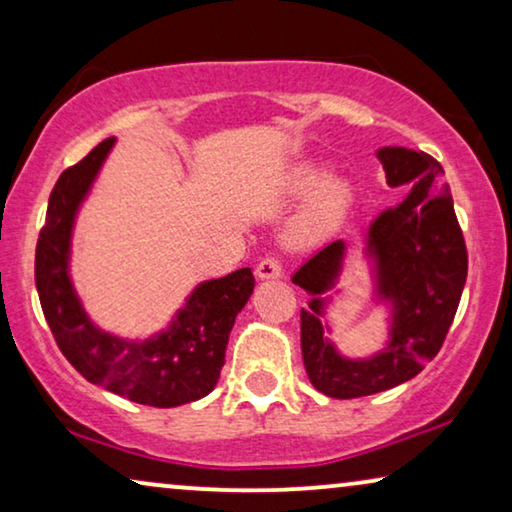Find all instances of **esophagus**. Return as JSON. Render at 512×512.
I'll list each match as a JSON object with an SVG mask.
<instances>
[{
	"label": "esophagus",
	"mask_w": 512,
	"mask_h": 512,
	"mask_svg": "<svg viewBox=\"0 0 512 512\" xmlns=\"http://www.w3.org/2000/svg\"><path fill=\"white\" fill-rule=\"evenodd\" d=\"M258 279H277L282 277V263L277 261L275 256H265L261 263L256 265Z\"/></svg>",
	"instance_id": "obj_1"
}]
</instances>
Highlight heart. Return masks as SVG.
Masks as SVG:
<instances>
[{
  "label": "heart",
  "instance_id": "1",
  "mask_svg": "<svg viewBox=\"0 0 512 512\" xmlns=\"http://www.w3.org/2000/svg\"><path fill=\"white\" fill-rule=\"evenodd\" d=\"M284 186L289 195H307L291 223L289 240L293 244H310L331 233L352 202V186L340 177H324V167L317 163L293 167Z\"/></svg>",
  "mask_w": 512,
  "mask_h": 512
}]
</instances>
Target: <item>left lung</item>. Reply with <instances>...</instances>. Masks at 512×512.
Returning a JSON list of instances; mask_svg holds the SVG:
<instances>
[{
	"instance_id": "1",
	"label": "left lung",
	"mask_w": 512,
	"mask_h": 512,
	"mask_svg": "<svg viewBox=\"0 0 512 512\" xmlns=\"http://www.w3.org/2000/svg\"><path fill=\"white\" fill-rule=\"evenodd\" d=\"M389 186L412 184L405 200L368 228V254L377 261V293L391 303V340L373 359H342L324 338V300L338 277L345 244L314 254L293 284L310 293L300 310V347L314 389L331 398H359L391 389L422 373L440 352L457 314L468 275L464 233L454 214L443 167L424 151L387 146L377 151Z\"/></svg>"
}]
</instances>
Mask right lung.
<instances>
[{
    "instance_id": "1",
    "label": "right lung",
    "mask_w": 512,
    "mask_h": 512,
    "mask_svg": "<svg viewBox=\"0 0 512 512\" xmlns=\"http://www.w3.org/2000/svg\"><path fill=\"white\" fill-rule=\"evenodd\" d=\"M111 146L114 137L104 139L55 181L34 256L41 310L60 352L88 382L128 401L177 408L207 396L219 382L230 328L254 291V272L240 268L200 284L167 331L144 342L121 340L90 324L69 282V237L76 209Z\"/></svg>"
}]
</instances>
